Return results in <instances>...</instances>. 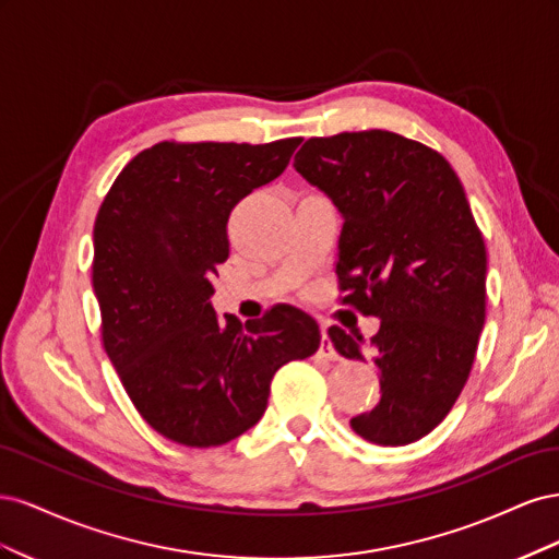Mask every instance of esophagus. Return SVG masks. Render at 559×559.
Returning a JSON list of instances; mask_svg holds the SVG:
<instances>
[{
    "label": "esophagus",
    "mask_w": 559,
    "mask_h": 559,
    "mask_svg": "<svg viewBox=\"0 0 559 559\" xmlns=\"http://www.w3.org/2000/svg\"><path fill=\"white\" fill-rule=\"evenodd\" d=\"M319 357L321 359H326V361H333L337 354H335V349H333V345H331V341H329V335H326V329L321 326V347H319Z\"/></svg>",
    "instance_id": "1"
}]
</instances>
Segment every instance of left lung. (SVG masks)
<instances>
[{
	"label": "left lung",
	"mask_w": 559,
	"mask_h": 559,
	"mask_svg": "<svg viewBox=\"0 0 559 559\" xmlns=\"http://www.w3.org/2000/svg\"><path fill=\"white\" fill-rule=\"evenodd\" d=\"M294 167L343 214V302L380 319L368 349L382 396L349 425L376 445L415 443L462 394L485 324L487 251L464 186L438 151L386 130L310 138ZM329 335L366 361L361 335Z\"/></svg>",
	"instance_id": "8db88e82"
}]
</instances>
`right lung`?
Masks as SVG:
<instances>
[{
    "label": "right lung",
    "instance_id": "add662e5",
    "mask_svg": "<svg viewBox=\"0 0 559 559\" xmlns=\"http://www.w3.org/2000/svg\"><path fill=\"white\" fill-rule=\"evenodd\" d=\"M298 144H154L123 167L97 212L105 352L134 408L179 445L216 448L251 429L277 368L319 347L317 321L298 308L275 306L242 326L210 302L233 207L277 179Z\"/></svg>",
    "mask_w": 559,
    "mask_h": 559
}]
</instances>
